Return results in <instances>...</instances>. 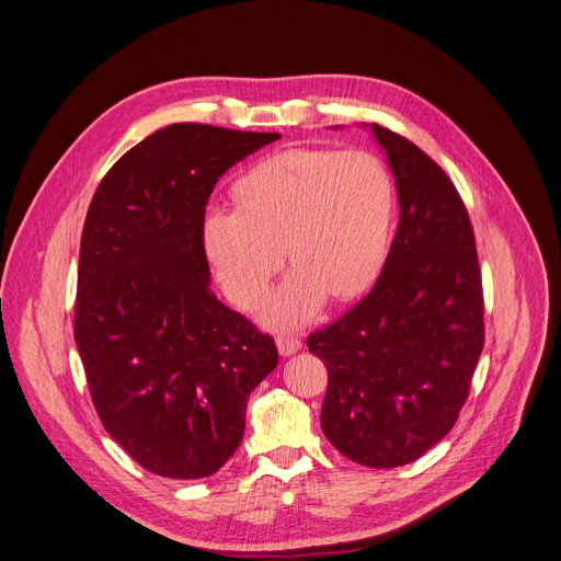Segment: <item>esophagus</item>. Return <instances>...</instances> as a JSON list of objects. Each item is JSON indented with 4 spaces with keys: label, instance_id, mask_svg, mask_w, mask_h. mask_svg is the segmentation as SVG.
Returning a JSON list of instances; mask_svg holds the SVG:
<instances>
[{
    "label": "esophagus",
    "instance_id": "obj_1",
    "mask_svg": "<svg viewBox=\"0 0 561 561\" xmlns=\"http://www.w3.org/2000/svg\"><path fill=\"white\" fill-rule=\"evenodd\" d=\"M276 346H278V353L283 357H289V355H296L300 351V339L298 336H289V334H280L276 339Z\"/></svg>",
    "mask_w": 561,
    "mask_h": 561
}]
</instances>
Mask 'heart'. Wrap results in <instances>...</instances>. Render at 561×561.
Returning <instances> with one entry per match:
<instances>
[{
  "mask_svg": "<svg viewBox=\"0 0 561 561\" xmlns=\"http://www.w3.org/2000/svg\"><path fill=\"white\" fill-rule=\"evenodd\" d=\"M236 191L240 208L204 213L202 240L215 276L242 310L267 296L283 247L296 267L263 312L274 328L306 325L330 291L351 298L377 278L396 193L375 154L291 148L255 163Z\"/></svg>",
  "mask_w": 561,
  "mask_h": 561,
  "instance_id": "b5f03b06",
  "label": "heart"
}]
</instances>
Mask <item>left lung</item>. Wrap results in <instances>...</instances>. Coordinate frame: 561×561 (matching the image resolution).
<instances>
[{
    "label": "left lung",
    "instance_id": "obj_1",
    "mask_svg": "<svg viewBox=\"0 0 561 561\" xmlns=\"http://www.w3.org/2000/svg\"><path fill=\"white\" fill-rule=\"evenodd\" d=\"M396 178L400 225L375 287L308 336L328 368L325 438L353 462L417 460L458 420L483 353V285L467 208L445 170L373 123Z\"/></svg>",
    "mask_w": 561,
    "mask_h": 561
}]
</instances>
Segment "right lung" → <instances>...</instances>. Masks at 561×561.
<instances>
[{"label":"right lung","instance_id":"1","mask_svg":"<svg viewBox=\"0 0 561 561\" xmlns=\"http://www.w3.org/2000/svg\"><path fill=\"white\" fill-rule=\"evenodd\" d=\"M280 139L175 123L127 150L84 218L73 336L107 434L144 469L191 481L240 447L274 339L208 289L206 202L225 172Z\"/></svg>","mask_w":561,"mask_h":561}]
</instances>
